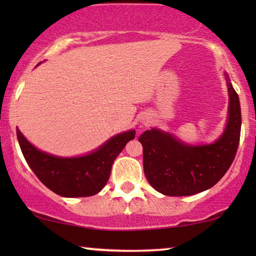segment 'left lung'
I'll return each mask as SVG.
<instances>
[{
    "label": "left lung",
    "instance_id": "1",
    "mask_svg": "<svg viewBox=\"0 0 256 256\" xmlns=\"http://www.w3.org/2000/svg\"><path fill=\"white\" fill-rule=\"evenodd\" d=\"M228 90V118L225 130L210 144L192 146L160 129L146 130L138 138L143 146V170L156 191L180 197L199 194L222 180L236 157L240 141L239 96L225 73Z\"/></svg>",
    "mask_w": 256,
    "mask_h": 256
}]
</instances>
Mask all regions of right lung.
Wrapping results in <instances>:
<instances>
[{"label": "right lung", "mask_w": 256, "mask_h": 256, "mask_svg": "<svg viewBox=\"0 0 256 256\" xmlns=\"http://www.w3.org/2000/svg\"><path fill=\"white\" fill-rule=\"evenodd\" d=\"M20 150L31 170L48 188L62 197H90L102 190L110 176L112 166L135 130L124 132L108 140L94 152L78 157L51 155L31 144L16 129Z\"/></svg>", "instance_id": "right-lung-1"}]
</instances>
